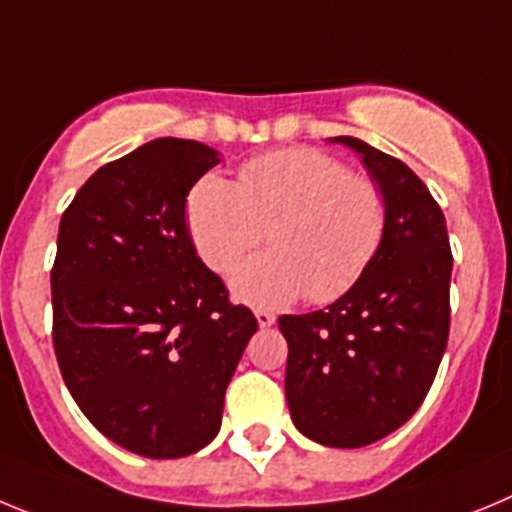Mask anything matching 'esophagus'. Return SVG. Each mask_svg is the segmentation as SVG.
<instances>
[{
	"mask_svg": "<svg viewBox=\"0 0 512 512\" xmlns=\"http://www.w3.org/2000/svg\"><path fill=\"white\" fill-rule=\"evenodd\" d=\"M255 319L260 324V329H267V326L275 324V316L270 311H255Z\"/></svg>",
	"mask_w": 512,
	"mask_h": 512,
	"instance_id": "34e87169",
	"label": "esophagus"
}]
</instances>
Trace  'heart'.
<instances>
[{
	"label": "heart",
	"mask_w": 512,
	"mask_h": 512,
	"mask_svg": "<svg viewBox=\"0 0 512 512\" xmlns=\"http://www.w3.org/2000/svg\"><path fill=\"white\" fill-rule=\"evenodd\" d=\"M188 234L214 273H227L267 229L270 252L234 267L237 301L280 308L344 296L377 255L388 204L370 178L342 160L293 147L247 160L237 183L204 176L188 193Z\"/></svg>",
	"instance_id": "obj_1"
}]
</instances>
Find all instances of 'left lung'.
<instances>
[{
    "instance_id": "8db88e82",
    "label": "left lung",
    "mask_w": 512,
    "mask_h": 512,
    "mask_svg": "<svg viewBox=\"0 0 512 512\" xmlns=\"http://www.w3.org/2000/svg\"><path fill=\"white\" fill-rule=\"evenodd\" d=\"M362 155L388 204L385 237L362 278L324 311L280 316L285 400L308 439L359 449L403 426L426 398L449 339L451 247L441 206L393 155Z\"/></svg>"
}]
</instances>
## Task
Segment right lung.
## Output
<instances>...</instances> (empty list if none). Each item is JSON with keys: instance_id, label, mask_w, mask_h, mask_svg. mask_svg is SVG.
Segmentation results:
<instances>
[{"instance_id": "1", "label": "right lung", "mask_w": 512, "mask_h": 512, "mask_svg": "<svg viewBox=\"0 0 512 512\" xmlns=\"http://www.w3.org/2000/svg\"><path fill=\"white\" fill-rule=\"evenodd\" d=\"M214 147L160 137L101 165L61 216L50 288L68 393L147 459L204 449L257 319L196 255L186 196Z\"/></svg>"}]
</instances>
